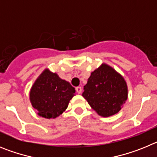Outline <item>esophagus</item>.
Here are the masks:
<instances>
[{"label": "esophagus", "instance_id": "1", "mask_svg": "<svg viewBox=\"0 0 157 157\" xmlns=\"http://www.w3.org/2000/svg\"><path fill=\"white\" fill-rule=\"evenodd\" d=\"M75 90H76V92H77L78 94H82V87H81V86H78V87H76Z\"/></svg>", "mask_w": 157, "mask_h": 157}]
</instances>
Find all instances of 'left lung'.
<instances>
[{
  "instance_id": "1",
  "label": "left lung",
  "mask_w": 157,
  "mask_h": 157,
  "mask_svg": "<svg viewBox=\"0 0 157 157\" xmlns=\"http://www.w3.org/2000/svg\"><path fill=\"white\" fill-rule=\"evenodd\" d=\"M127 95V82L123 76L105 63L91 73L82 93L91 108L103 117L120 112Z\"/></svg>"
}]
</instances>
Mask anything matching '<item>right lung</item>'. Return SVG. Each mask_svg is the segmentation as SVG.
<instances>
[{
  "label": "right lung",
  "instance_id": "right-lung-1",
  "mask_svg": "<svg viewBox=\"0 0 157 157\" xmlns=\"http://www.w3.org/2000/svg\"><path fill=\"white\" fill-rule=\"evenodd\" d=\"M75 93V88L68 82L45 69L31 87L30 100L40 116L55 119L66 110Z\"/></svg>",
  "mask_w": 157,
  "mask_h": 157
}]
</instances>
